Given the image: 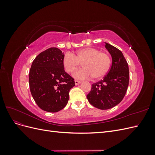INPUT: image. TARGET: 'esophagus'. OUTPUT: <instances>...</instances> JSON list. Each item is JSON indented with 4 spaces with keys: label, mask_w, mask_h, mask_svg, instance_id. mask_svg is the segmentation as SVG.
<instances>
[{
    "label": "esophagus",
    "mask_w": 155,
    "mask_h": 155,
    "mask_svg": "<svg viewBox=\"0 0 155 155\" xmlns=\"http://www.w3.org/2000/svg\"><path fill=\"white\" fill-rule=\"evenodd\" d=\"M74 81H75V84H76V85H79V84H80V83H81V81H78V80H75Z\"/></svg>",
    "instance_id": "34e87169"
}]
</instances>
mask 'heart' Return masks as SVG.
<instances>
[{
  "mask_svg": "<svg viewBox=\"0 0 155 155\" xmlns=\"http://www.w3.org/2000/svg\"><path fill=\"white\" fill-rule=\"evenodd\" d=\"M81 64L83 68L74 73L75 78L85 79L92 76L94 79H99L109 72L111 58L108 54L92 47L81 49L74 55L69 52L64 54L63 64L67 72L72 73Z\"/></svg>",
  "mask_w": 155,
  "mask_h": 155,
  "instance_id": "obj_1",
  "label": "heart"
}]
</instances>
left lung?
Returning a JSON list of instances; mask_svg holds the SVG:
<instances>
[{
  "instance_id": "obj_1",
  "label": "left lung",
  "mask_w": 155,
  "mask_h": 155,
  "mask_svg": "<svg viewBox=\"0 0 155 155\" xmlns=\"http://www.w3.org/2000/svg\"><path fill=\"white\" fill-rule=\"evenodd\" d=\"M105 48L112 57V66L102 80L92 84L87 100L94 107L101 110L111 109L124 99L129 81L127 62L121 51L105 43Z\"/></svg>"
}]
</instances>
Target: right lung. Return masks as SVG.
<instances>
[{
	"label": "right lung",
	"mask_w": 155,
	"mask_h": 155,
	"mask_svg": "<svg viewBox=\"0 0 155 155\" xmlns=\"http://www.w3.org/2000/svg\"><path fill=\"white\" fill-rule=\"evenodd\" d=\"M64 54L58 48L40 53L32 62L29 85L33 98L42 110L57 112L67 105L74 79L64 71Z\"/></svg>",
	"instance_id": "1"
}]
</instances>
